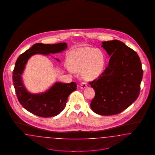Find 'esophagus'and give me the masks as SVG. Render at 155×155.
<instances>
[{
    "label": "esophagus",
    "mask_w": 155,
    "mask_h": 155,
    "mask_svg": "<svg viewBox=\"0 0 155 155\" xmlns=\"http://www.w3.org/2000/svg\"><path fill=\"white\" fill-rule=\"evenodd\" d=\"M87 87V84L86 82H83L81 83V85H80V88L81 89L85 88Z\"/></svg>",
    "instance_id": "esophagus-1"
}]
</instances>
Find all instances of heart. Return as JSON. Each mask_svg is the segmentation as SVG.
Masks as SVG:
<instances>
[{"label":"heart","mask_w":155,"mask_h":155,"mask_svg":"<svg viewBox=\"0 0 155 155\" xmlns=\"http://www.w3.org/2000/svg\"><path fill=\"white\" fill-rule=\"evenodd\" d=\"M71 69L75 72L82 71L83 77L91 80L101 74L105 60L102 52L85 47L73 50L69 54Z\"/></svg>","instance_id":"b5f03b06"}]
</instances>
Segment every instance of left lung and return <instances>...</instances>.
<instances>
[{
	"mask_svg": "<svg viewBox=\"0 0 155 155\" xmlns=\"http://www.w3.org/2000/svg\"><path fill=\"white\" fill-rule=\"evenodd\" d=\"M110 56L109 65L97 79L89 84L95 95L90 106L98 114H117L138 98L143 70L140 59L132 49L118 40L103 42Z\"/></svg>",
	"mask_w": 155,
	"mask_h": 155,
	"instance_id": "left-lung-1",
	"label": "left lung"
}]
</instances>
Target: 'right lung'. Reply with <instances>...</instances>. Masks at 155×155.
<instances>
[{"mask_svg":"<svg viewBox=\"0 0 155 155\" xmlns=\"http://www.w3.org/2000/svg\"><path fill=\"white\" fill-rule=\"evenodd\" d=\"M66 43L56 44H34L21 54L17 60L13 73V81L17 99L22 107L30 113L42 117H50L58 115L66 104L68 96L77 89V84L56 82L45 92L39 94L29 93L22 84L21 74L30 57L35 54L48 55L64 51ZM59 61V59H57Z\"/></svg>","mask_w":155,"mask_h":155,"instance_id":"add662e5","label":"right lung"}]
</instances>
